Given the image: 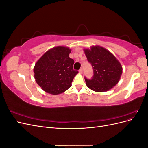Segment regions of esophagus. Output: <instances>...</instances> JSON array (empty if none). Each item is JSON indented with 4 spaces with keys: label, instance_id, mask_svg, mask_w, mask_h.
Wrapping results in <instances>:
<instances>
[{
    "label": "esophagus",
    "instance_id": "1",
    "mask_svg": "<svg viewBox=\"0 0 148 148\" xmlns=\"http://www.w3.org/2000/svg\"><path fill=\"white\" fill-rule=\"evenodd\" d=\"M79 73H83V69H80L79 70Z\"/></svg>",
    "mask_w": 148,
    "mask_h": 148
}]
</instances>
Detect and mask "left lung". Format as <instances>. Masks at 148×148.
Returning a JSON list of instances; mask_svg holds the SVG:
<instances>
[{"mask_svg":"<svg viewBox=\"0 0 148 148\" xmlns=\"http://www.w3.org/2000/svg\"><path fill=\"white\" fill-rule=\"evenodd\" d=\"M83 51L94 71L91 79L85 78L86 86L98 92L107 91L114 87L119 83L123 70L117 58L99 46H92Z\"/></svg>","mask_w":148,"mask_h":148,"instance_id":"obj_1","label":"left lung"}]
</instances>
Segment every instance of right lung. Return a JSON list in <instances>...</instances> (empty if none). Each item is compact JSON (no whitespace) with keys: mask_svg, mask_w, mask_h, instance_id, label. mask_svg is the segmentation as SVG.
<instances>
[{"mask_svg":"<svg viewBox=\"0 0 148 148\" xmlns=\"http://www.w3.org/2000/svg\"><path fill=\"white\" fill-rule=\"evenodd\" d=\"M70 52L68 47L56 46L44 53L35 64L36 82L46 92L59 95L71 86L78 71L73 69L74 60L69 57Z\"/></svg>","mask_w":148,"mask_h":148,"instance_id":"1","label":"right lung"}]
</instances>
